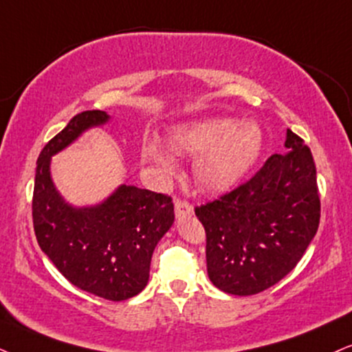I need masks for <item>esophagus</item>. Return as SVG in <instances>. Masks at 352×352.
<instances>
[{"instance_id": "34e87169", "label": "esophagus", "mask_w": 352, "mask_h": 352, "mask_svg": "<svg viewBox=\"0 0 352 352\" xmlns=\"http://www.w3.org/2000/svg\"><path fill=\"white\" fill-rule=\"evenodd\" d=\"M175 214H176L177 220L186 219V217L194 215V207L186 201H176L175 202Z\"/></svg>"}]
</instances>
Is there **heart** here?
Segmentation results:
<instances>
[{
  "label": "heart",
  "mask_w": 352,
  "mask_h": 352,
  "mask_svg": "<svg viewBox=\"0 0 352 352\" xmlns=\"http://www.w3.org/2000/svg\"><path fill=\"white\" fill-rule=\"evenodd\" d=\"M263 145V130L256 122L210 117L176 125L169 133V145L156 135L145 137L142 155L163 176L176 171L173 151L196 158L197 184L207 192H225L254 168Z\"/></svg>",
  "instance_id": "obj_1"
}]
</instances>
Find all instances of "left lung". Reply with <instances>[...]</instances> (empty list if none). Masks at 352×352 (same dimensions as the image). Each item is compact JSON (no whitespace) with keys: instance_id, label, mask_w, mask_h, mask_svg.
<instances>
[{"instance_id":"obj_1","label":"left lung","mask_w":352,"mask_h":352,"mask_svg":"<svg viewBox=\"0 0 352 352\" xmlns=\"http://www.w3.org/2000/svg\"><path fill=\"white\" fill-rule=\"evenodd\" d=\"M285 155L269 156L248 183L196 207L207 233V274L232 296L263 292L297 266L320 223L316 168L287 129Z\"/></svg>"}]
</instances>
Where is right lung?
Masks as SVG:
<instances>
[{
    "label": "right lung",
    "instance_id": "add662e5",
    "mask_svg": "<svg viewBox=\"0 0 352 352\" xmlns=\"http://www.w3.org/2000/svg\"><path fill=\"white\" fill-rule=\"evenodd\" d=\"M109 120L104 111L81 112L43 146L32 219L41 250L73 285L120 302L135 297L148 282L153 251L175 222L171 197L124 183L102 202L76 207L65 201L50 173L52 156Z\"/></svg>",
    "mask_w": 352,
    "mask_h": 352
}]
</instances>
